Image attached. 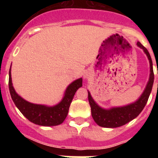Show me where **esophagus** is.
<instances>
[{"mask_svg":"<svg viewBox=\"0 0 158 158\" xmlns=\"http://www.w3.org/2000/svg\"><path fill=\"white\" fill-rule=\"evenodd\" d=\"M89 75L88 73H85L84 74V78H85V79H88V78H89Z\"/></svg>","mask_w":158,"mask_h":158,"instance_id":"1","label":"esophagus"}]
</instances>
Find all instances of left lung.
Listing matches in <instances>:
<instances>
[{"instance_id":"obj_1","label":"left lung","mask_w":158,"mask_h":158,"mask_svg":"<svg viewBox=\"0 0 158 158\" xmlns=\"http://www.w3.org/2000/svg\"><path fill=\"white\" fill-rule=\"evenodd\" d=\"M137 46L143 50L150 62V73L147 85L142 94L135 102L127 105L122 106V107H113L109 109H105L100 107L93 100L89 91H88V97H89V104L91 107L92 116L96 123L100 127L106 128H115L123 126L130 121L133 120L134 118H136L142 112L147 103L149 96L151 93L152 88H153V80H154L153 62H152L151 57L147 49L143 47L139 42L137 43Z\"/></svg>"}]
</instances>
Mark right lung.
Segmentation results:
<instances>
[{"label": "right lung", "mask_w": 158, "mask_h": 158, "mask_svg": "<svg viewBox=\"0 0 158 158\" xmlns=\"http://www.w3.org/2000/svg\"><path fill=\"white\" fill-rule=\"evenodd\" d=\"M82 86V78L69 84L65 89L62 100L54 106L32 104L16 93L12 86L11 68L9 69L8 87L11 97L19 111L31 123L40 126L53 127L62 123L66 118L75 93Z\"/></svg>", "instance_id": "obj_1"}]
</instances>
